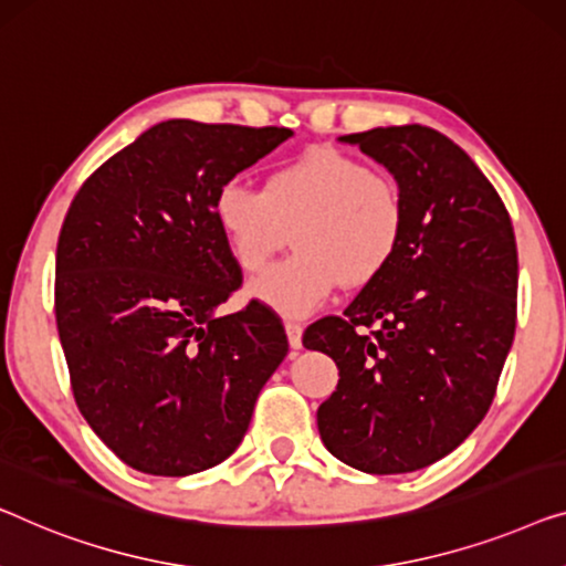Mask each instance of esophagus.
<instances>
[{"label":"esophagus","instance_id":"1","mask_svg":"<svg viewBox=\"0 0 566 566\" xmlns=\"http://www.w3.org/2000/svg\"><path fill=\"white\" fill-rule=\"evenodd\" d=\"M285 334H289V344L291 349H301V334H303V326L296 322H285Z\"/></svg>","mask_w":566,"mask_h":566}]
</instances>
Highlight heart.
<instances>
[{"label": "heart", "instance_id": "1", "mask_svg": "<svg viewBox=\"0 0 566 566\" xmlns=\"http://www.w3.org/2000/svg\"><path fill=\"white\" fill-rule=\"evenodd\" d=\"M214 222L244 273L263 270L285 244L296 255L265 270L248 296L283 316H308L339 289H365L396 260L406 234L398 181L349 155L314 150L275 168L263 191L229 181Z\"/></svg>", "mask_w": 566, "mask_h": 566}]
</instances>
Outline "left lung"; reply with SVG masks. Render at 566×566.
Segmentation results:
<instances>
[{
	"label": "left lung",
	"instance_id": "8db88e82",
	"mask_svg": "<svg viewBox=\"0 0 566 566\" xmlns=\"http://www.w3.org/2000/svg\"><path fill=\"white\" fill-rule=\"evenodd\" d=\"M339 143L396 178L406 234L344 316L303 334L339 367L316 423L344 464L403 474L454 452L493 403L515 334V234L493 184L437 129L375 127Z\"/></svg>",
	"mask_w": 566,
	"mask_h": 566
}]
</instances>
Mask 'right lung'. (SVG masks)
Listing matches in <instances>:
<instances>
[{"label": "right lung", "mask_w": 566, "mask_h": 566, "mask_svg": "<svg viewBox=\"0 0 566 566\" xmlns=\"http://www.w3.org/2000/svg\"><path fill=\"white\" fill-rule=\"evenodd\" d=\"M285 127L168 119L78 188L55 255V322L81 416L122 462L186 478L242 444L289 355L283 324L217 308L242 273L214 196L285 143Z\"/></svg>", "instance_id": "obj_1"}]
</instances>
